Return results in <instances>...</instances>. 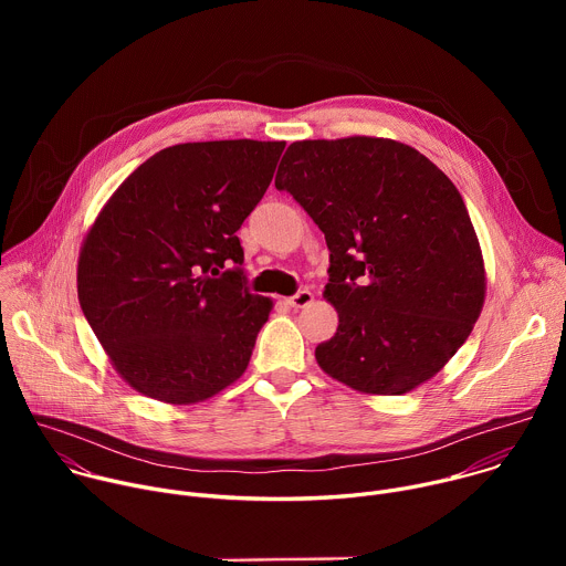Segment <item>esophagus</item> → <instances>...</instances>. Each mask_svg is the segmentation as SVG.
Segmentation results:
<instances>
[{
    "label": "esophagus",
    "mask_w": 566,
    "mask_h": 566,
    "mask_svg": "<svg viewBox=\"0 0 566 566\" xmlns=\"http://www.w3.org/2000/svg\"><path fill=\"white\" fill-rule=\"evenodd\" d=\"M311 300H313V293H311L308 289H302V291H297L295 295H291L286 302H289L293 308H302V306L311 304Z\"/></svg>",
    "instance_id": "34e87169"
}]
</instances>
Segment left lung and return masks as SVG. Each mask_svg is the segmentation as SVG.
<instances>
[{
    "mask_svg": "<svg viewBox=\"0 0 566 566\" xmlns=\"http://www.w3.org/2000/svg\"><path fill=\"white\" fill-rule=\"evenodd\" d=\"M325 232L340 325L315 347L332 378L406 394L465 343L486 277L454 184L410 145L352 136L289 145L275 177Z\"/></svg>",
    "mask_w": 566,
    "mask_h": 566,
    "instance_id": "1",
    "label": "left lung"
}]
</instances>
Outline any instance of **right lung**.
<instances>
[{"label":"right lung","instance_id":"obj_1","mask_svg":"<svg viewBox=\"0 0 566 566\" xmlns=\"http://www.w3.org/2000/svg\"><path fill=\"white\" fill-rule=\"evenodd\" d=\"M282 140H206L149 156L107 201L77 262V297L116 371L188 406L249 367L273 302L249 289L237 230Z\"/></svg>","mask_w":566,"mask_h":566}]
</instances>
